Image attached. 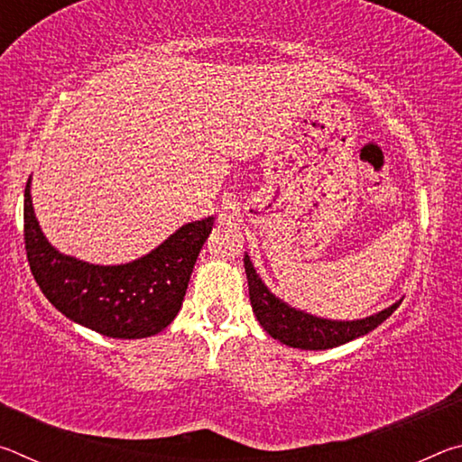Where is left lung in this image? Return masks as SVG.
<instances>
[{
  "label": "left lung",
  "mask_w": 462,
  "mask_h": 462,
  "mask_svg": "<svg viewBox=\"0 0 462 462\" xmlns=\"http://www.w3.org/2000/svg\"><path fill=\"white\" fill-rule=\"evenodd\" d=\"M245 271L248 279L250 306H253L254 316L261 322V326L275 340L301 350L334 348L358 338V336L369 334L379 324L385 322L402 303L397 301L393 306H389L387 310L369 318L353 319V322H336V319L310 316L306 311H300L287 306L285 301H281L279 297L269 291L261 277L256 275L248 254H245Z\"/></svg>",
  "instance_id": "8db88e82"
}]
</instances>
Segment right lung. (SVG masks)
<instances>
[{"mask_svg":"<svg viewBox=\"0 0 462 462\" xmlns=\"http://www.w3.org/2000/svg\"><path fill=\"white\" fill-rule=\"evenodd\" d=\"M212 226L214 217L185 224L143 259L99 267L51 246L34 216L30 181L24 191V242L38 287L60 314L109 338H146L173 322Z\"/></svg>","mask_w":462,"mask_h":462,"instance_id":"add662e5","label":"right lung"}]
</instances>
